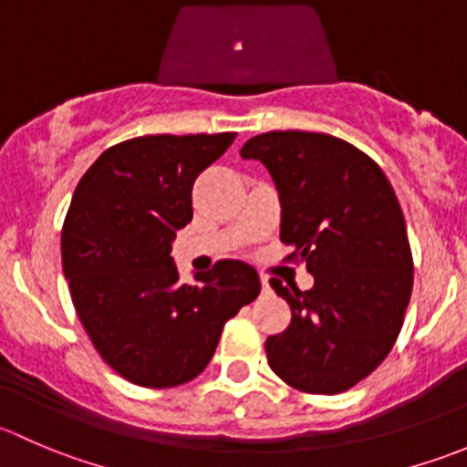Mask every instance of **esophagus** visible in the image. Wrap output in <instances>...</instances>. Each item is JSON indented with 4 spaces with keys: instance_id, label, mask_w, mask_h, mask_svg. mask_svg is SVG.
<instances>
[{
    "instance_id": "1",
    "label": "esophagus",
    "mask_w": 467,
    "mask_h": 467,
    "mask_svg": "<svg viewBox=\"0 0 467 467\" xmlns=\"http://www.w3.org/2000/svg\"><path fill=\"white\" fill-rule=\"evenodd\" d=\"M262 289H264V291H271V285H268L266 277H262Z\"/></svg>"
}]
</instances>
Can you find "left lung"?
<instances>
[{"label": "left lung", "mask_w": 467, "mask_h": 467, "mask_svg": "<svg viewBox=\"0 0 467 467\" xmlns=\"http://www.w3.org/2000/svg\"><path fill=\"white\" fill-rule=\"evenodd\" d=\"M239 153L273 176L280 239L294 246L286 260L314 275L309 291L271 280L291 323L266 338L268 366L303 393H343L386 359L411 298L413 257L398 196L373 158L332 135L271 130Z\"/></svg>", "instance_id": "obj_1"}]
</instances>
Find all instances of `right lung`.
<instances>
[{"mask_svg":"<svg viewBox=\"0 0 467 467\" xmlns=\"http://www.w3.org/2000/svg\"><path fill=\"white\" fill-rule=\"evenodd\" d=\"M234 133L146 135L103 150L83 173L60 234L74 309L121 378L173 389L205 370L223 325L260 294V275L221 260L178 282L171 242L192 221V187Z\"/></svg>","mask_w":467,"mask_h":467,"instance_id":"right-lung-1","label":"right lung"}]
</instances>
